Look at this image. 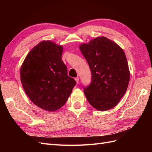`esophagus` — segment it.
<instances>
[{
	"label": "esophagus",
	"mask_w": 152,
	"mask_h": 152,
	"mask_svg": "<svg viewBox=\"0 0 152 152\" xmlns=\"http://www.w3.org/2000/svg\"><path fill=\"white\" fill-rule=\"evenodd\" d=\"M75 80L77 83L78 84V83H79V77H75Z\"/></svg>",
	"instance_id": "obj_1"
}]
</instances>
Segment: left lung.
<instances>
[{
  "label": "left lung",
  "instance_id": "obj_1",
  "mask_svg": "<svg viewBox=\"0 0 152 152\" xmlns=\"http://www.w3.org/2000/svg\"><path fill=\"white\" fill-rule=\"evenodd\" d=\"M79 48L92 75L91 84L84 90L87 101L99 111L115 107L126 93L130 79L123 49L104 37L82 44Z\"/></svg>",
  "mask_w": 152,
  "mask_h": 152
}]
</instances>
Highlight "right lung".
Here are the masks:
<instances>
[{
	"mask_svg": "<svg viewBox=\"0 0 152 152\" xmlns=\"http://www.w3.org/2000/svg\"><path fill=\"white\" fill-rule=\"evenodd\" d=\"M63 46L42 41L32 49L20 70L25 93L39 108L54 112L65 104L76 85L61 59Z\"/></svg>",
	"mask_w": 152,
	"mask_h": 152,
	"instance_id": "add662e5",
	"label": "right lung"
}]
</instances>
